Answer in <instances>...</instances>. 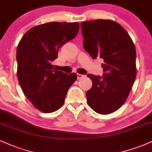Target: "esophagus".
I'll return each instance as SVG.
<instances>
[{
  "label": "esophagus",
  "mask_w": 152,
  "mask_h": 152,
  "mask_svg": "<svg viewBox=\"0 0 152 152\" xmlns=\"http://www.w3.org/2000/svg\"><path fill=\"white\" fill-rule=\"evenodd\" d=\"M83 75H82V74H77V78H78V79H81V78H82L83 77Z\"/></svg>",
  "instance_id": "34e87169"
}]
</instances>
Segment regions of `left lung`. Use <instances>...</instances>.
<instances>
[{"label": "left lung", "mask_w": 152, "mask_h": 152, "mask_svg": "<svg viewBox=\"0 0 152 152\" xmlns=\"http://www.w3.org/2000/svg\"><path fill=\"white\" fill-rule=\"evenodd\" d=\"M81 28L85 50L104 62V77L87 75L93 83L86 92L87 103L98 114H111L126 102L135 81V46L126 31L114 20H88Z\"/></svg>", "instance_id": "left-lung-1"}]
</instances>
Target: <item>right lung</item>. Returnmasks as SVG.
I'll return each instance as SVG.
<instances>
[{"label": "right lung", "instance_id": "obj_1", "mask_svg": "<svg viewBox=\"0 0 152 152\" xmlns=\"http://www.w3.org/2000/svg\"><path fill=\"white\" fill-rule=\"evenodd\" d=\"M79 23L50 22L34 26L23 35L16 50L17 76L24 95L36 109L52 113L61 107L68 90L77 79L75 73L56 70L51 62L59 48L74 39Z\"/></svg>", "mask_w": 152, "mask_h": 152}]
</instances>
